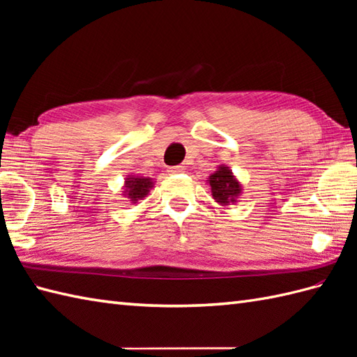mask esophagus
Instances as JSON below:
<instances>
[{
  "label": "esophagus",
  "instance_id": "34e87169",
  "mask_svg": "<svg viewBox=\"0 0 357 357\" xmlns=\"http://www.w3.org/2000/svg\"><path fill=\"white\" fill-rule=\"evenodd\" d=\"M185 169H184V165H174V167H169V172L170 174H174V173H183Z\"/></svg>",
  "mask_w": 357,
  "mask_h": 357
}]
</instances>
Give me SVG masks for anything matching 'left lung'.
I'll return each instance as SVG.
<instances>
[{
  "label": "left lung",
  "instance_id": "8db88e82",
  "mask_svg": "<svg viewBox=\"0 0 357 357\" xmlns=\"http://www.w3.org/2000/svg\"><path fill=\"white\" fill-rule=\"evenodd\" d=\"M207 184L211 188V196L219 206L227 207L236 204L242 195V184L234 176L230 167L219 165L218 169L207 178Z\"/></svg>",
  "mask_w": 357,
  "mask_h": 357
}]
</instances>
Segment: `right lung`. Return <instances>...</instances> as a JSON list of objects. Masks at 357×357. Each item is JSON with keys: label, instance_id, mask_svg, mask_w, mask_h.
Masks as SVG:
<instances>
[{"label": "right lung", "instance_id": "right-lung-1", "mask_svg": "<svg viewBox=\"0 0 357 357\" xmlns=\"http://www.w3.org/2000/svg\"><path fill=\"white\" fill-rule=\"evenodd\" d=\"M153 187H155V183L151 178L139 176V174H127L123 185L124 188L123 196L127 199H130L132 204H136L138 201L146 198Z\"/></svg>", "mask_w": 357, "mask_h": 357}]
</instances>
